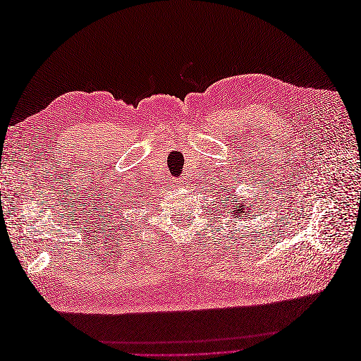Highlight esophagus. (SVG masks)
<instances>
[{"mask_svg": "<svg viewBox=\"0 0 361 361\" xmlns=\"http://www.w3.org/2000/svg\"><path fill=\"white\" fill-rule=\"evenodd\" d=\"M176 183H178V187H185V185H187V183H188V180H187V179H183V178H182V179H179V180L176 182Z\"/></svg>", "mask_w": 361, "mask_h": 361, "instance_id": "esophagus-1", "label": "esophagus"}]
</instances>
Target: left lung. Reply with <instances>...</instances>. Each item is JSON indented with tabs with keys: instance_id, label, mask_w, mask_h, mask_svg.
I'll use <instances>...</instances> for the list:
<instances>
[{
	"instance_id": "obj_1",
	"label": "left lung",
	"mask_w": 361,
	"mask_h": 361,
	"mask_svg": "<svg viewBox=\"0 0 361 361\" xmlns=\"http://www.w3.org/2000/svg\"><path fill=\"white\" fill-rule=\"evenodd\" d=\"M238 207L236 208L235 206ZM255 212V203L253 202H248V203H233L231 206V216H233V220H241V216H251V214ZM243 220H245V218H243Z\"/></svg>"
}]
</instances>
